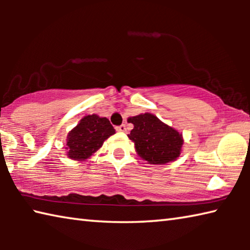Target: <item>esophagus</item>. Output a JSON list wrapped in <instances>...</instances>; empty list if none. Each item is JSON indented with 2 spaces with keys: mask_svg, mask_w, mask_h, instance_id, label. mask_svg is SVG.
Wrapping results in <instances>:
<instances>
[{
  "mask_svg": "<svg viewBox=\"0 0 250 250\" xmlns=\"http://www.w3.org/2000/svg\"><path fill=\"white\" fill-rule=\"evenodd\" d=\"M116 130L119 131V132H125V131H126L125 125H119V126H117Z\"/></svg>",
  "mask_w": 250,
  "mask_h": 250,
  "instance_id": "34e87169",
  "label": "esophagus"
}]
</instances>
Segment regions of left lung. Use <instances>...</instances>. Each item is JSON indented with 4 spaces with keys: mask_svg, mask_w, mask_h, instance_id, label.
Returning <instances> with one entry per match:
<instances>
[{
    "mask_svg": "<svg viewBox=\"0 0 250 250\" xmlns=\"http://www.w3.org/2000/svg\"><path fill=\"white\" fill-rule=\"evenodd\" d=\"M128 122L133 125L128 138L142 160L150 164H167L179 158L184 139L173 126L150 112L130 117Z\"/></svg>",
    "mask_w": 250,
    "mask_h": 250,
    "instance_id": "left-lung-1",
    "label": "left lung"
}]
</instances>
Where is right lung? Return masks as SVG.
<instances>
[{
    "label": "right lung",
    "mask_w": 250,
    "mask_h": 250,
    "mask_svg": "<svg viewBox=\"0 0 250 250\" xmlns=\"http://www.w3.org/2000/svg\"><path fill=\"white\" fill-rule=\"evenodd\" d=\"M116 130L104 117L84 116L71 129L66 139L67 156L75 161H84L94 155Z\"/></svg>",
    "instance_id": "add662e5"
}]
</instances>
